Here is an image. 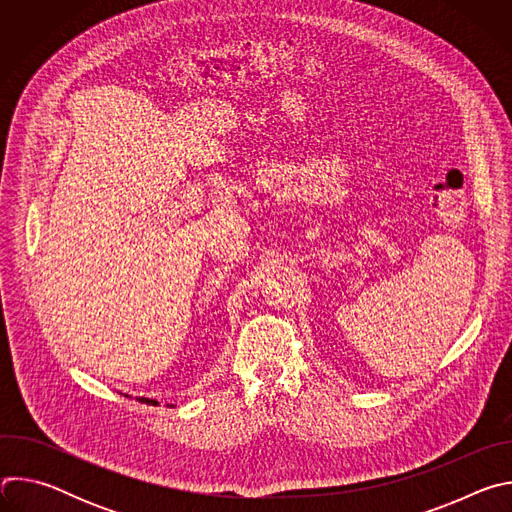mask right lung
I'll list each match as a JSON object with an SVG mask.
<instances>
[{"label": "right lung", "instance_id": "1", "mask_svg": "<svg viewBox=\"0 0 512 512\" xmlns=\"http://www.w3.org/2000/svg\"><path fill=\"white\" fill-rule=\"evenodd\" d=\"M137 401H141V403H148V405H158V401H156V399H148V397H137Z\"/></svg>", "mask_w": 512, "mask_h": 512}]
</instances>
